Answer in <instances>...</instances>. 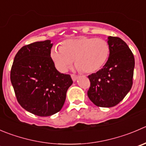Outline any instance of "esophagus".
<instances>
[{"instance_id": "esophagus-1", "label": "esophagus", "mask_w": 146, "mask_h": 146, "mask_svg": "<svg viewBox=\"0 0 146 146\" xmlns=\"http://www.w3.org/2000/svg\"><path fill=\"white\" fill-rule=\"evenodd\" d=\"M71 78H72V80H73V81H76L78 79V76H76V75H71Z\"/></svg>"}]
</instances>
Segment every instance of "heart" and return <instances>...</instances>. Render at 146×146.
Wrapping results in <instances>:
<instances>
[{"label": "heart", "mask_w": 146, "mask_h": 146, "mask_svg": "<svg viewBox=\"0 0 146 146\" xmlns=\"http://www.w3.org/2000/svg\"><path fill=\"white\" fill-rule=\"evenodd\" d=\"M110 48L102 38L80 36L66 40L61 46H53L50 58L56 68L66 72L75 58L76 69L91 73L100 70L108 58Z\"/></svg>", "instance_id": "b5f03b06"}]
</instances>
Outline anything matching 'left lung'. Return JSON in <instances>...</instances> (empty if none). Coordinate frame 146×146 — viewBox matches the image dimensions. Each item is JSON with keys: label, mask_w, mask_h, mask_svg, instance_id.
Here are the masks:
<instances>
[{"label": "left lung", "mask_w": 146, "mask_h": 146, "mask_svg": "<svg viewBox=\"0 0 146 146\" xmlns=\"http://www.w3.org/2000/svg\"><path fill=\"white\" fill-rule=\"evenodd\" d=\"M110 53L101 70L88 76L89 99L96 106L111 108L116 106L131 90L135 59L128 45L121 38L108 36Z\"/></svg>", "instance_id": "obj_1"}]
</instances>
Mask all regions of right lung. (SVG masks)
<instances>
[{
	"mask_svg": "<svg viewBox=\"0 0 146 146\" xmlns=\"http://www.w3.org/2000/svg\"><path fill=\"white\" fill-rule=\"evenodd\" d=\"M50 40L21 48L14 58L11 81L19 104L28 112L46 117L61 110L73 84L70 75L58 71L50 58Z\"/></svg>",
	"mask_w": 146,
	"mask_h": 146,
	"instance_id": "1",
	"label": "right lung"
}]
</instances>
